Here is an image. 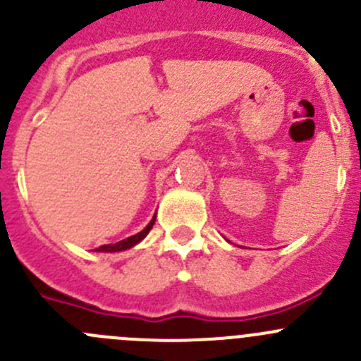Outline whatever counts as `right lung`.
<instances>
[{"label":"right lung","mask_w":361,"mask_h":361,"mask_svg":"<svg viewBox=\"0 0 361 361\" xmlns=\"http://www.w3.org/2000/svg\"><path fill=\"white\" fill-rule=\"evenodd\" d=\"M155 218H157V214H154V218H152V220H150V224H148L147 227L143 228V231L137 232V234L130 235V238H127V239H122V241L115 243V245L99 246V248H96V251H99V253H118V251H126V250L133 248V246H136L137 243H141L145 238H147L148 232H150L152 227H154Z\"/></svg>","instance_id":"obj_1"}]
</instances>
